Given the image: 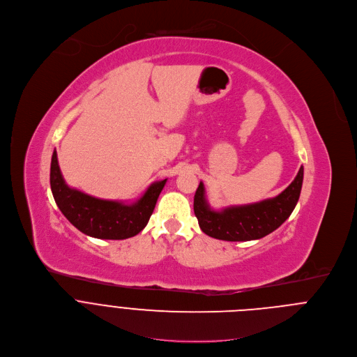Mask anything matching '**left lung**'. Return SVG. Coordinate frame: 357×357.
I'll return each mask as SVG.
<instances>
[{
  "label": "left lung",
  "mask_w": 357,
  "mask_h": 357,
  "mask_svg": "<svg viewBox=\"0 0 357 357\" xmlns=\"http://www.w3.org/2000/svg\"><path fill=\"white\" fill-rule=\"evenodd\" d=\"M303 167L292 183L278 196L259 203L231 206L215 211L206 199L203 182L195 195V215L202 231L215 239L228 242H246L261 239L280 228L292 214L301 196Z\"/></svg>",
  "instance_id": "obj_1"
}]
</instances>
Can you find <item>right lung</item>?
<instances>
[{"mask_svg":"<svg viewBox=\"0 0 357 357\" xmlns=\"http://www.w3.org/2000/svg\"><path fill=\"white\" fill-rule=\"evenodd\" d=\"M167 179L154 182L132 204L102 200L69 188L61 174L54 150L50 185L54 200L66 220L84 235L97 239H128L137 235L149 222Z\"/></svg>","mask_w":357,"mask_h":357,"instance_id":"1","label":"right lung"}]
</instances>
